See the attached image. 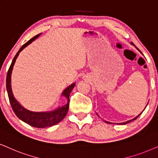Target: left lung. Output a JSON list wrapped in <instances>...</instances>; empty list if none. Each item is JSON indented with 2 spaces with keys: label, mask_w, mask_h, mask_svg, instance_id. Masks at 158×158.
<instances>
[{
  "label": "left lung",
  "mask_w": 158,
  "mask_h": 158,
  "mask_svg": "<svg viewBox=\"0 0 158 158\" xmlns=\"http://www.w3.org/2000/svg\"><path fill=\"white\" fill-rule=\"evenodd\" d=\"M131 43L132 44V45H134V43ZM137 49H138V48H137ZM138 50H139V49H138ZM139 51H140V50H139ZM140 52H141V51H140ZM141 114H142V113H141L139 115H137V116H136V118H134V119H132V120H130V121H127V122H123V123H120V124H127V123H129V122H131V121H134V120H136V118H138L139 116V115H140ZM106 123H111V124H112V123H110V122H108V121H106Z\"/></svg>",
  "instance_id": "left-lung-1"
}]
</instances>
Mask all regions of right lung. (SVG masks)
Segmentation results:
<instances>
[{"instance_id":"obj_1","label":"right lung","mask_w":158,"mask_h":158,"mask_svg":"<svg viewBox=\"0 0 158 158\" xmlns=\"http://www.w3.org/2000/svg\"><path fill=\"white\" fill-rule=\"evenodd\" d=\"M40 35V34H38L36 36L32 37L29 41H27L26 43L24 44L19 50L17 52V53L16 54V56H14V59L11 62V64H10L9 69H8L7 76H6V89H7L8 96V99H9L10 106H11L12 109H13L14 112L16 116L22 120V121L27 123V124L31 126V127L42 129V128L50 127L57 124V123H59V122L61 121L64 118L69 110V95H70L71 90L74 87L75 84H72V85L67 87L62 94V95L66 97L67 100H68L67 104L61 107V108H58L56 110L52 111V112H31V111H29L24 108H23L17 101L15 100L13 94H12L11 87H10V74H11V71L12 69H13L14 63H15L16 58H17L19 52L25 47L29 45L31 42L35 40V39H37Z\"/></svg>"}]
</instances>
